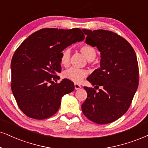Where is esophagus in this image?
<instances>
[{"label": "esophagus", "mask_w": 148, "mask_h": 148, "mask_svg": "<svg viewBox=\"0 0 148 148\" xmlns=\"http://www.w3.org/2000/svg\"><path fill=\"white\" fill-rule=\"evenodd\" d=\"M75 86V90H78V89L81 88V86H80L79 84H74Z\"/></svg>", "instance_id": "1"}]
</instances>
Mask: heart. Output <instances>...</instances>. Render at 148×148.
<instances>
[{
	"mask_svg": "<svg viewBox=\"0 0 148 148\" xmlns=\"http://www.w3.org/2000/svg\"><path fill=\"white\" fill-rule=\"evenodd\" d=\"M80 51L87 60L92 61L96 57L97 52L94 47L90 45H84L80 48ZM60 61L61 64L64 67H68L71 62V50L68 48L64 49L60 53ZM64 77L75 83H79L84 78L86 77L87 72L83 69L71 68L64 71Z\"/></svg>",
	"mask_w": 148,
	"mask_h": 148,
	"instance_id": "heart-1",
	"label": "heart"
}]
</instances>
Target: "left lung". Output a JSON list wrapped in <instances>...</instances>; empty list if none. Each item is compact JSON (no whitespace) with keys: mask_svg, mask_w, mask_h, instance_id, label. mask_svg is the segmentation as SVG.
<instances>
[{"mask_svg":"<svg viewBox=\"0 0 148 148\" xmlns=\"http://www.w3.org/2000/svg\"><path fill=\"white\" fill-rule=\"evenodd\" d=\"M86 42L101 53L100 67L87 80L95 88L84 86L87 98L82 105L84 114L98 124L116 121L125 114L138 86V65L134 49L115 33L83 29ZM99 86L101 89H95Z\"/></svg>","mask_w":148,"mask_h":148,"instance_id":"1","label":"left lung"}]
</instances>
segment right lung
I'll list each match as a JSON object with an SVG mask.
<instances>
[{
    "instance_id": "add662e5",
    "label": "right lung",
    "mask_w": 148,
    "mask_h": 148,
    "mask_svg": "<svg viewBox=\"0 0 148 148\" xmlns=\"http://www.w3.org/2000/svg\"><path fill=\"white\" fill-rule=\"evenodd\" d=\"M85 36L79 28H45L34 32L16 49L12 59L11 88L22 112L45 119L58 112L62 97L74 90L70 80L60 79V53Z\"/></svg>"
}]
</instances>
